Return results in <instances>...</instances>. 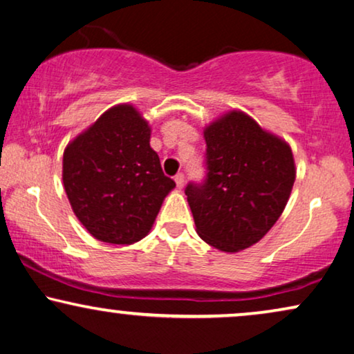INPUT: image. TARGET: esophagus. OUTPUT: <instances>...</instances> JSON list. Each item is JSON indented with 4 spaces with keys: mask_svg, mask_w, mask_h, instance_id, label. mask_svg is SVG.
<instances>
[{
    "mask_svg": "<svg viewBox=\"0 0 354 354\" xmlns=\"http://www.w3.org/2000/svg\"><path fill=\"white\" fill-rule=\"evenodd\" d=\"M175 181H176V186L181 189L184 186V175L183 173H178V175L175 176Z\"/></svg>",
    "mask_w": 354,
    "mask_h": 354,
    "instance_id": "esophagus-1",
    "label": "esophagus"
}]
</instances>
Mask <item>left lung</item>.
Segmentation results:
<instances>
[{"label": "left lung", "mask_w": 354, "mask_h": 354, "mask_svg": "<svg viewBox=\"0 0 354 354\" xmlns=\"http://www.w3.org/2000/svg\"><path fill=\"white\" fill-rule=\"evenodd\" d=\"M203 138L207 178L184 192L202 241L236 253L265 237L282 215L295 183L293 153L241 111L212 122Z\"/></svg>", "instance_id": "left-lung-1"}]
</instances>
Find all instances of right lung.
Here are the masks:
<instances>
[{
	"label": "right lung",
	"mask_w": 354,
	"mask_h": 354,
	"mask_svg": "<svg viewBox=\"0 0 354 354\" xmlns=\"http://www.w3.org/2000/svg\"><path fill=\"white\" fill-rule=\"evenodd\" d=\"M151 127L129 104H118L67 144L64 189L94 239L131 245L146 237L163 198L176 186L151 147Z\"/></svg>",
	"instance_id": "right-lung-1"
}]
</instances>
